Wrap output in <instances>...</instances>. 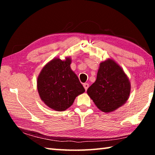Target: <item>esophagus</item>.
<instances>
[{
	"instance_id": "esophagus-1",
	"label": "esophagus",
	"mask_w": 155,
	"mask_h": 155,
	"mask_svg": "<svg viewBox=\"0 0 155 155\" xmlns=\"http://www.w3.org/2000/svg\"><path fill=\"white\" fill-rule=\"evenodd\" d=\"M83 87H84V88H85V91H87V90L88 87H89V84L87 83H84V84H83Z\"/></svg>"
}]
</instances>
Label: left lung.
<instances>
[{"mask_svg":"<svg viewBox=\"0 0 155 155\" xmlns=\"http://www.w3.org/2000/svg\"><path fill=\"white\" fill-rule=\"evenodd\" d=\"M130 88V81L121 66L108 59L100 64L96 80L87 93L101 111L110 113L126 103Z\"/></svg>","mask_w":155,"mask_h":155,"instance_id":"1","label":"left lung"}]
</instances>
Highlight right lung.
Listing matches in <instances>:
<instances>
[{
  "label": "right lung",
  "mask_w": 155,
  "mask_h": 155,
  "mask_svg": "<svg viewBox=\"0 0 155 155\" xmlns=\"http://www.w3.org/2000/svg\"><path fill=\"white\" fill-rule=\"evenodd\" d=\"M70 57L52 59L41 70L37 87L41 101L49 108L63 111L72 105L76 97L85 92L77 74L72 71Z\"/></svg>",
  "instance_id": "right-lung-1"
}]
</instances>
